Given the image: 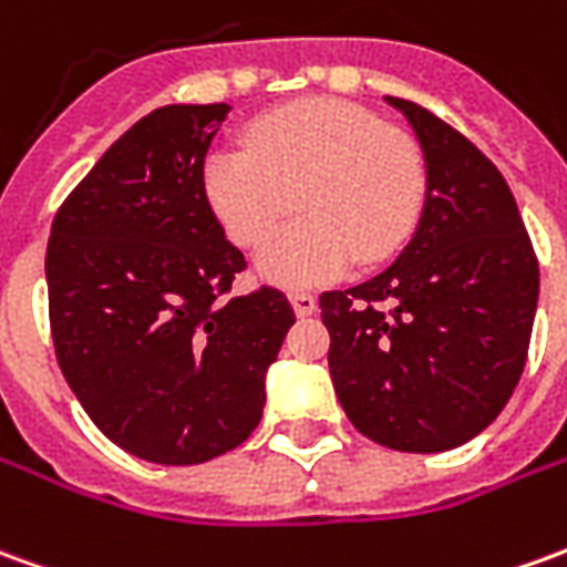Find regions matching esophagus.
<instances>
[{"label": "esophagus", "instance_id": "obj_1", "mask_svg": "<svg viewBox=\"0 0 567 567\" xmlns=\"http://www.w3.org/2000/svg\"><path fill=\"white\" fill-rule=\"evenodd\" d=\"M288 300H291L297 316H312L316 312V295H310V291H291Z\"/></svg>", "mask_w": 567, "mask_h": 567}]
</instances>
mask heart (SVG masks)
<instances>
[{
	"instance_id": "1",
	"label": "heart",
	"mask_w": 567,
	"mask_h": 567,
	"mask_svg": "<svg viewBox=\"0 0 567 567\" xmlns=\"http://www.w3.org/2000/svg\"><path fill=\"white\" fill-rule=\"evenodd\" d=\"M202 193L239 248H255L298 199L303 218L257 255L267 282L338 279L355 257L378 264L405 243L423 202V162L365 106L310 97L251 122L245 146H215Z\"/></svg>"
}]
</instances>
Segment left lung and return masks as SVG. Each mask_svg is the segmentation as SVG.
Wrapping results in <instances>:
<instances>
[{
	"label": "left lung",
	"instance_id": "8db88e82",
	"mask_svg": "<svg viewBox=\"0 0 567 567\" xmlns=\"http://www.w3.org/2000/svg\"><path fill=\"white\" fill-rule=\"evenodd\" d=\"M421 141L426 199L393 267L319 297L328 368L371 442L435 454L470 442L516 390L540 270L494 162L430 110L386 97Z\"/></svg>",
	"mask_w": 567,
	"mask_h": 567
}]
</instances>
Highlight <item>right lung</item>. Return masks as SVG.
Masks as SVG:
<instances>
[{"label":"right lung","instance_id":"obj_1","mask_svg":"<svg viewBox=\"0 0 567 567\" xmlns=\"http://www.w3.org/2000/svg\"><path fill=\"white\" fill-rule=\"evenodd\" d=\"M227 104L153 110L54 215V352L97 430L134 457L205 463L243 445L295 310L279 288L227 297L243 251L202 193Z\"/></svg>","mask_w":567,"mask_h":567}]
</instances>
